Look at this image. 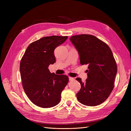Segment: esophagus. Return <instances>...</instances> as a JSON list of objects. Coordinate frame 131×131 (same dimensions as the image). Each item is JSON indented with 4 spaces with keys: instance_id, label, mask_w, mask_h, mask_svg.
<instances>
[{
    "instance_id": "34e87169",
    "label": "esophagus",
    "mask_w": 131,
    "mask_h": 131,
    "mask_svg": "<svg viewBox=\"0 0 131 131\" xmlns=\"http://www.w3.org/2000/svg\"><path fill=\"white\" fill-rule=\"evenodd\" d=\"M69 79L70 81H73V80H74V78H72V77H69Z\"/></svg>"
}]
</instances>
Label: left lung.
<instances>
[{"mask_svg": "<svg viewBox=\"0 0 131 131\" xmlns=\"http://www.w3.org/2000/svg\"><path fill=\"white\" fill-rule=\"evenodd\" d=\"M70 40L78 51L80 64L89 65L86 82H82L80 78L76 79L81 84L78 100L87 106L100 105L114 88L117 64L112 51L105 42L92 35H74Z\"/></svg>", "mask_w": 131, "mask_h": 131, "instance_id": "obj_1", "label": "left lung"}]
</instances>
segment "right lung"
<instances>
[{
  "label": "right lung",
  "instance_id": "1",
  "mask_svg": "<svg viewBox=\"0 0 131 131\" xmlns=\"http://www.w3.org/2000/svg\"><path fill=\"white\" fill-rule=\"evenodd\" d=\"M67 38L56 35L41 38L30 43L21 58L19 69L23 90L38 106L48 108L57 105L68 84V76L51 73L48 69L56 62L54 49Z\"/></svg>",
  "mask_w": 131,
  "mask_h": 131
}]
</instances>
